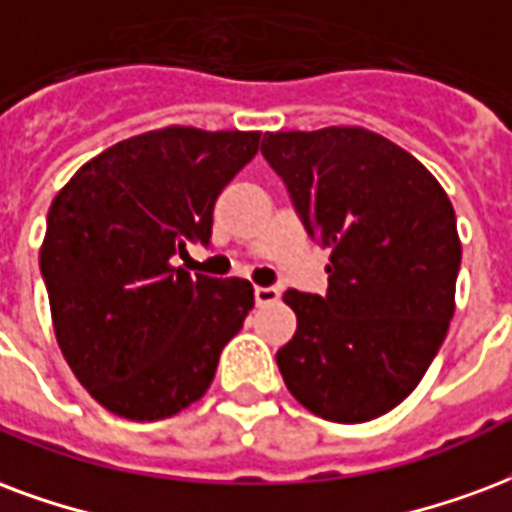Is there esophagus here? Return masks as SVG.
Masks as SVG:
<instances>
[{
    "instance_id": "obj_1",
    "label": "esophagus",
    "mask_w": 512,
    "mask_h": 512,
    "mask_svg": "<svg viewBox=\"0 0 512 512\" xmlns=\"http://www.w3.org/2000/svg\"><path fill=\"white\" fill-rule=\"evenodd\" d=\"M276 298H279V290H276V287H255V304L257 306L274 304Z\"/></svg>"
}]
</instances>
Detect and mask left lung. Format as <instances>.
<instances>
[{
    "instance_id": "left-lung-1",
    "label": "left lung",
    "mask_w": 512,
    "mask_h": 512,
    "mask_svg": "<svg viewBox=\"0 0 512 512\" xmlns=\"http://www.w3.org/2000/svg\"><path fill=\"white\" fill-rule=\"evenodd\" d=\"M306 233L331 249L328 293L287 290L298 317L276 352L287 391L336 423L407 399L445 342L461 241L445 189L412 154L363 127L266 132Z\"/></svg>"
}]
</instances>
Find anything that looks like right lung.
Segmentation results:
<instances>
[{
  "label": "right lung",
  "instance_id": "obj_1",
  "mask_svg": "<svg viewBox=\"0 0 512 512\" xmlns=\"http://www.w3.org/2000/svg\"><path fill=\"white\" fill-rule=\"evenodd\" d=\"M260 132L165 127L97 154L48 208L40 271L64 361L127 420L176 415L208 391L255 306L246 279L173 266L208 244L214 203Z\"/></svg>",
  "mask_w": 512,
  "mask_h": 512
}]
</instances>
